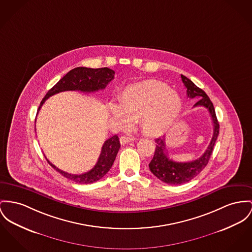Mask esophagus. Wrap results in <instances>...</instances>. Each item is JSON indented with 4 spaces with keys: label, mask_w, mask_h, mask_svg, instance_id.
<instances>
[{
    "label": "esophagus",
    "mask_w": 252,
    "mask_h": 252,
    "mask_svg": "<svg viewBox=\"0 0 252 252\" xmlns=\"http://www.w3.org/2000/svg\"><path fill=\"white\" fill-rule=\"evenodd\" d=\"M134 137L133 136H128V135H123L120 137V143L121 144H126L128 142L134 141Z\"/></svg>",
    "instance_id": "1"
}]
</instances>
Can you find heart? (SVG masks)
<instances>
[{"mask_svg":"<svg viewBox=\"0 0 252 252\" xmlns=\"http://www.w3.org/2000/svg\"><path fill=\"white\" fill-rule=\"evenodd\" d=\"M119 101L120 104H110L111 115L124 127L131 125L133 120H138L141 130L148 135H159L167 131L183 106L180 95L158 80L127 87Z\"/></svg>","mask_w":252,"mask_h":252,"instance_id":"heart-1","label":"heart"}]
</instances>
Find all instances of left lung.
<instances>
[{
	"label": "left lung",
	"mask_w": 252,
	"mask_h": 252,
	"mask_svg": "<svg viewBox=\"0 0 252 252\" xmlns=\"http://www.w3.org/2000/svg\"><path fill=\"white\" fill-rule=\"evenodd\" d=\"M182 80L186 88L187 96L189 98H200L194 107L202 106L208 110L213 122V136L203 155L199 158L188 162H178L169 158L168 152L165 148L164 137L156 139V150L151 162L149 163V168L158 180L171 185H183L190 182L207 165L218 137L220 128L213 103L209 99L207 94L183 74Z\"/></svg>",
	"instance_id": "obj_1"
}]
</instances>
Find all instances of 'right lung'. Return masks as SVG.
<instances>
[{
    "instance_id": "right-lung-1",
    "label": "right lung",
    "mask_w": 252,
    "mask_h": 252,
    "mask_svg": "<svg viewBox=\"0 0 252 252\" xmlns=\"http://www.w3.org/2000/svg\"><path fill=\"white\" fill-rule=\"evenodd\" d=\"M115 76V71L109 67L100 68H91V67H78L69 70L67 74L61 78L51 90L47 93L41 104L38 108V111L41 109L42 105L45 103L51 95H54L61 92L66 91H80L83 93H93L99 90H104ZM120 148V142L117 134L108 138L101 150L100 156L96 164L92 170L86 172L84 174L74 175L69 174L63 170L53 165L47 158L48 162L54 168L58 173L67 178L68 180L75 182L76 184L88 185L93 184L102 179L111 169L118 155Z\"/></svg>"
}]
</instances>
